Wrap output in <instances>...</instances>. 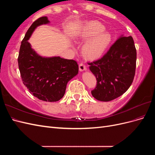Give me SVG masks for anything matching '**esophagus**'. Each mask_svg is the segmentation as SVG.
<instances>
[{"instance_id": "obj_1", "label": "esophagus", "mask_w": 155, "mask_h": 155, "mask_svg": "<svg viewBox=\"0 0 155 155\" xmlns=\"http://www.w3.org/2000/svg\"><path fill=\"white\" fill-rule=\"evenodd\" d=\"M79 71L80 72H83V71H86L87 70V68L86 66L85 65V64H83V63H81L79 65Z\"/></svg>"}]
</instances>
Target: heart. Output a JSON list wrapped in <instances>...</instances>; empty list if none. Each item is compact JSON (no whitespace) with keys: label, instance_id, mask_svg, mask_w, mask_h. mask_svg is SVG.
I'll use <instances>...</instances> for the list:
<instances>
[{"label":"heart","instance_id":"heart-1","mask_svg":"<svg viewBox=\"0 0 155 155\" xmlns=\"http://www.w3.org/2000/svg\"><path fill=\"white\" fill-rule=\"evenodd\" d=\"M81 37L88 38L83 46V50L89 58H94L101 55L109 47L112 42V35L105 30L100 22L91 21L83 25Z\"/></svg>","mask_w":155,"mask_h":155}]
</instances>
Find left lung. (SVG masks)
<instances>
[{
    "instance_id": "8db88e82",
    "label": "left lung",
    "mask_w": 155,
    "mask_h": 155,
    "mask_svg": "<svg viewBox=\"0 0 155 155\" xmlns=\"http://www.w3.org/2000/svg\"><path fill=\"white\" fill-rule=\"evenodd\" d=\"M136 62L133 37L121 35L103 58L88 63L97 79L92 96L101 101H109L122 95L133 83Z\"/></svg>"
}]
</instances>
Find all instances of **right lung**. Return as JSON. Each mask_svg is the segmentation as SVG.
<instances>
[{"label": "right lung", "mask_w": 155, "mask_h": 155, "mask_svg": "<svg viewBox=\"0 0 155 155\" xmlns=\"http://www.w3.org/2000/svg\"><path fill=\"white\" fill-rule=\"evenodd\" d=\"M49 23L47 17H42L31 25L21 42L18 64L29 92L40 100L54 102L64 96L68 82L78 75L79 67L76 61L59 56L43 57L31 48L28 40L33 32Z\"/></svg>", "instance_id": "obj_1"}]
</instances>
